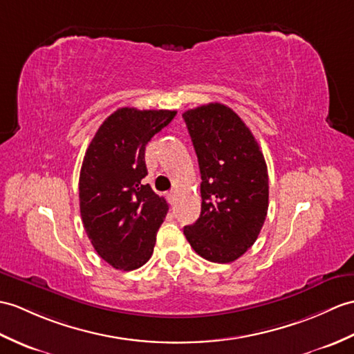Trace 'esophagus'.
<instances>
[{"label": "esophagus", "instance_id": "34e87169", "mask_svg": "<svg viewBox=\"0 0 354 354\" xmlns=\"http://www.w3.org/2000/svg\"><path fill=\"white\" fill-rule=\"evenodd\" d=\"M176 199H178L176 192H170V193H169V201H170V203H176Z\"/></svg>", "mask_w": 354, "mask_h": 354}]
</instances>
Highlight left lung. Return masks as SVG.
I'll use <instances>...</instances> for the list:
<instances>
[{
	"label": "left lung",
	"instance_id": "obj_1",
	"mask_svg": "<svg viewBox=\"0 0 354 354\" xmlns=\"http://www.w3.org/2000/svg\"><path fill=\"white\" fill-rule=\"evenodd\" d=\"M201 169L202 209L184 235L197 254L226 264L250 249L268 209V171L250 129L211 102L183 114Z\"/></svg>",
	"mask_w": 354,
	"mask_h": 354
}]
</instances>
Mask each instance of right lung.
<instances>
[{"instance_id":"obj_1","label":"right lung","mask_w":354,"mask_h":354,"mask_svg":"<svg viewBox=\"0 0 354 354\" xmlns=\"http://www.w3.org/2000/svg\"><path fill=\"white\" fill-rule=\"evenodd\" d=\"M176 116L170 110L119 109L90 142L80 171V211L97 254L116 270L149 261L169 205L149 184L145 151Z\"/></svg>"}]
</instances>
